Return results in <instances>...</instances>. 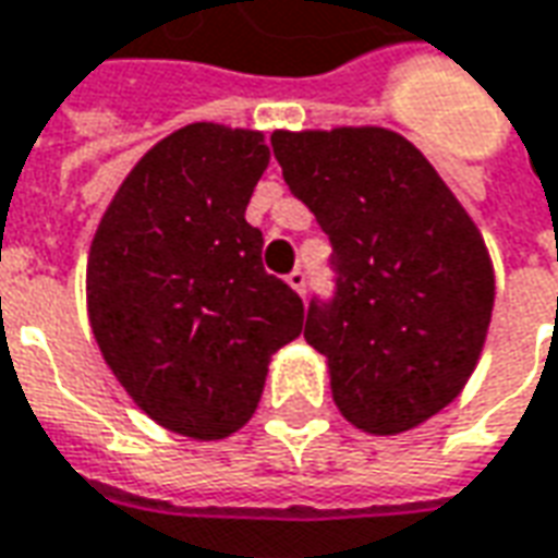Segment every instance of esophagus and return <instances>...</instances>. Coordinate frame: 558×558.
Instances as JSON below:
<instances>
[{
  "label": "esophagus",
  "mask_w": 558,
  "mask_h": 558,
  "mask_svg": "<svg viewBox=\"0 0 558 558\" xmlns=\"http://www.w3.org/2000/svg\"><path fill=\"white\" fill-rule=\"evenodd\" d=\"M287 283H290L292 290L299 292V295H305V287H307V275L302 268H292L290 275H287Z\"/></svg>",
  "instance_id": "esophagus-1"
}]
</instances>
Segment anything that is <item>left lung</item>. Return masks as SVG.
<instances>
[{"label": "left lung", "mask_w": 558, "mask_h": 558, "mask_svg": "<svg viewBox=\"0 0 558 558\" xmlns=\"http://www.w3.org/2000/svg\"><path fill=\"white\" fill-rule=\"evenodd\" d=\"M271 150L332 241L335 295L311 302L305 338L338 411L372 435L426 423L469 384L493 317L477 226L399 132L278 130Z\"/></svg>", "instance_id": "8db88e82"}]
</instances>
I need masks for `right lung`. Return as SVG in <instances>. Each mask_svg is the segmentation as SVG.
I'll return each instance as SVG.
<instances>
[{"mask_svg": "<svg viewBox=\"0 0 558 558\" xmlns=\"http://www.w3.org/2000/svg\"><path fill=\"white\" fill-rule=\"evenodd\" d=\"M268 157L263 132H171L135 162L89 244V326L108 368L150 420L196 441L251 420L268 362L305 323L244 220Z\"/></svg>", "mask_w": 558, "mask_h": 558, "instance_id": "obj_1", "label": "right lung"}]
</instances>
